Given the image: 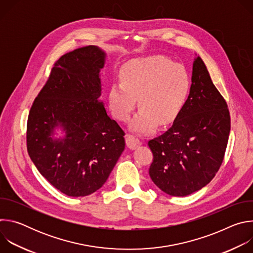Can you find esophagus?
<instances>
[{
	"label": "esophagus",
	"instance_id": "1",
	"mask_svg": "<svg viewBox=\"0 0 253 253\" xmlns=\"http://www.w3.org/2000/svg\"><path fill=\"white\" fill-rule=\"evenodd\" d=\"M141 143H142V142H141L138 138H136L135 136H133V135H127V136H126V144H127V146H128L130 149L136 148L137 146L141 145Z\"/></svg>",
	"mask_w": 253,
	"mask_h": 253
}]
</instances>
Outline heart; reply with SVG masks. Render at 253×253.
<instances>
[{
    "label": "heart",
    "instance_id": "1",
    "mask_svg": "<svg viewBox=\"0 0 253 253\" xmlns=\"http://www.w3.org/2000/svg\"><path fill=\"white\" fill-rule=\"evenodd\" d=\"M120 81L111 84L108 106L113 116L126 122L136 106L140 111L131 129L148 133L172 123L181 112L191 88L188 72L181 64L163 56L137 58L127 62L120 71Z\"/></svg>",
    "mask_w": 253,
    "mask_h": 253
}]
</instances>
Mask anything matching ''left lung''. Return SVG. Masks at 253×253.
<instances>
[{
  "mask_svg": "<svg viewBox=\"0 0 253 253\" xmlns=\"http://www.w3.org/2000/svg\"><path fill=\"white\" fill-rule=\"evenodd\" d=\"M189 96L173 125L149 140L153 162L149 175L171 196H187L207 185L219 170L226 150L230 115L207 68L194 59Z\"/></svg>",
  "mask_w": 253,
  "mask_h": 253,
  "instance_id": "left-lung-1",
  "label": "left lung"
}]
</instances>
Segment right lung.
Returning a JSON list of instances; mask_svg holds the SVG:
<instances>
[{
	"instance_id": "add662e5",
	"label": "right lung",
	"mask_w": 253,
	"mask_h": 253,
	"mask_svg": "<svg viewBox=\"0 0 253 253\" xmlns=\"http://www.w3.org/2000/svg\"><path fill=\"white\" fill-rule=\"evenodd\" d=\"M105 58L97 46L63 55L29 113V156L68 196L83 197L100 189L125 149L124 131L99 99ZM56 126L65 132L64 138H52Z\"/></svg>"
}]
</instances>
